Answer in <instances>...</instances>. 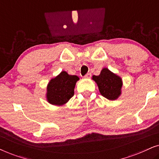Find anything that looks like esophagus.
I'll return each instance as SVG.
<instances>
[{"label": "esophagus", "mask_w": 159, "mask_h": 159, "mask_svg": "<svg viewBox=\"0 0 159 159\" xmlns=\"http://www.w3.org/2000/svg\"><path fill=\"white\" fill-rule=\"evenodd\" d=\"M84 78H87V79H89V78L91 77V74L90 73H88L87 75H85L84 76Z\"/></svg>", "instance_id": "34e87169"}]
</instances>
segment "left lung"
<instances>
[{
  "label": "left lung",
  "instance_id": "8db88e82",
  "mask_svg": "<svg viewBox=\"0 0 159 159\" xmlns=\"http://www.w3.org/2000/svg\"><path fill=\"white\" fill-rule=\"evenodd\" d=\"M93 80L97 83L101 94L106 98L114 101L121 95L122 80L107 68L102 69L98 76L93 75Z\"/></svg>",
  "mask_w": 159,
  "mask_h": 159
}]
</instances>
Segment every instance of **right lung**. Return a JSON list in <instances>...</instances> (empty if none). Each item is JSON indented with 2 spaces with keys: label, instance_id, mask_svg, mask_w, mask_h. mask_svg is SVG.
Returning <instances> with one entry per match:
<instances>
[{
  "label": "right lung",
  "instance_id": "1",
  "mask_svg": "<svg viewBox=\"0 0 159 159\" xmlns=\"http://www.w3.org/2000/svg\"><path fill=\"white\" fill-rule=\"evenodd\" d=\"M80 78L69 75L63 71L49 82L47 87V100L53 105L62 106L69 101L75 94V87Z\"/></svg>",
  "mask_w": 159,
  "mask_h": 159
}]
</instances>
